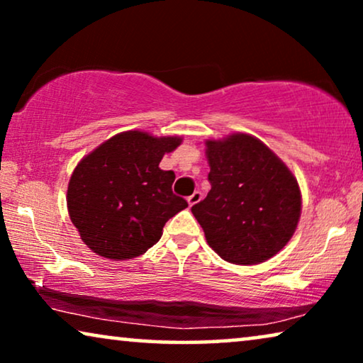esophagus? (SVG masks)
Instances as JSON below:
<instances>
[{
    "label": "esophagus",
    "mask_w": 363,
    "mask_h": 363,
    "mask_svg": "<svg viewBox=\"0 0 363 363\" xmlns=\"http://www.w3.org/2000/svg\"><path fill=\"white\" fill-rule=\"evenodd\" d=\"M186 200H188V205H190V206H193V205H196V203L201 200V193H200V191H195V193H193V195H190V196H188V198H186Z\"/></svg>",
    "instance_id": "34e87169"
}]
</instances>
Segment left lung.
Masks as SVG:
<instances>
[{"label": "left lung", "mask_w": 363, "mask_h": 363, "mask_svg": "<svg viewBox=\"0 0 363 363\" xmlns=\"http://www.w3.org/2000/svg\"><path fill=\"white\" fill-rule=\"evenodd\" d=\"M211 190L191 213L206 241L233 264H259L294 235L301 190L284 162L256 137L233 133L206 140Z\"/></svg>", "instance_id": "obj_1"}]
</instances>
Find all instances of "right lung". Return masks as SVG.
I'll list each match as a JSON object with an SVG mask.
<instances>
[{
  "label": "right lung",
  "instance_id": "right-lung-1",
  "mask_svg": "<svg viewBox=\"0 0 363 363\" xmlns=\"http://www.w3.org/2000/svg\"><path fill=\"white\" fill-rule=\"evenodd\" d=\"M180 137L122 132L101 143L74 168L67 210L81 240L107 259H132L162 238L165 223L188 206L172 191L175 173L160 162Z\"/></svg>",
  "mask_w": 363,
  "mask_h": 363
}]
</instances>
